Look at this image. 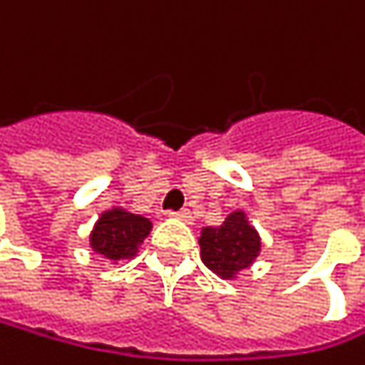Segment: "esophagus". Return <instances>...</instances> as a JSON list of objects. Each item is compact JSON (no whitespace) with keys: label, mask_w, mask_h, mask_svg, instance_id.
I'll list each match as a JSON object with an SVG mask.
<instances>
[{"label":"esophagus","mask_w":365,"mask_h":365,"mask_svg":"<svg viewBox=\"0 0 365 365\" xmlns=\"http://www.w3.org/2000/svg\"><path fill=\"white\" fill-rule=\"evenodd\" d=\"M173 218H177V220H184V222H192V214H190V210H179V212H175L173 214Z\"/></svg>","instance_id":"esophagus-1"}]
</instances>
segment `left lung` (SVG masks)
Listing matches in <instances>:
<instances>
[{
	"mask_svg": "<svg viewBox=\"0 0 365 365\" xmlns=\"http://www.w3.org/2000/svg\"><path fill=\"white\" fill-rule=\"evenodd\" d=\"M201 259L222 280H235L261 255V235L246 212H231L220 227H205L199 237Z\"/></svg>",
	"mask_w": 365,
	"mask_h": 365,
	"instance_id": "obj_1",
	"label": "left lung"
}]
</instances>
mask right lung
I'll return each instance as SVG.
<instances>
[{
  "label": "right lung",
  "mask_w": 365,
  "mask_h": 365,
  "mask_svg": "<svg viewBox=\"0 0 365 365\" xmlns=\"http://www.w3.org/2000/svg\"><path fill=\"white\" fill-rule=\"evenodd\" d=\"M149 231V218L125 212L121 207H110L102 212L98 222L93 225L89 246L96 255H102L104 259L113 261V265H117L119 261L136 257L138 246L145 242Z\"/></svg>",
  "instance_id": "right-lung-1"
}]
</instances>
